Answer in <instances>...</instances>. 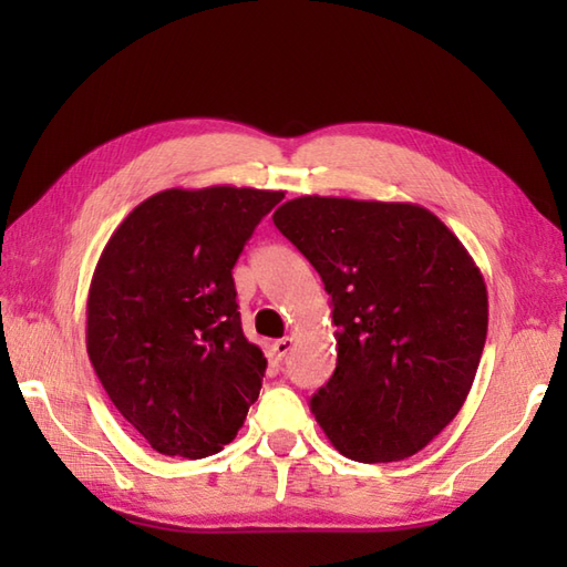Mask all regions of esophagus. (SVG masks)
Here are the masks:
<instances>
[{"label":"esophagus","instance_id":"obj_1","mask_svg":"<svg viewBox=\"0 0 567 567\" xmlns=\"http://www.w3.org/2000/svg\"><path fill=\"white\" fill-rule=\"evenodd\" d=\"M292 339L290 336H285V339H277L275 343H272V358L277 360V363H282V360L287 358V353L292 351Z\"/></svg>","mask_w":567,"mask_h":567}]
</instances>
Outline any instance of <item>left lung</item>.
<instances>
[{
  "instance_id": "left-lung-1",
  "label": "left lung",
  "mask_w": 567,
  "mask_h": 567,
  "mask_svg": "<svg viewBox=\"0 0 567 567\" xmlns=\"http://www.w3.org/2000/svg\"><path fill=\"white\" fill-rule=\"evenodd\" d=\"M272 221L321 275L339 329L311 414L351 461L419 453L473 388L487 339L483 272L419 204L315 195L285 202Z\"/></svg>"
}]
</instances>
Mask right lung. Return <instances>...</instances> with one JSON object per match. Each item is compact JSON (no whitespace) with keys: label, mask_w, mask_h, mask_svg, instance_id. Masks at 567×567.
Wrapping results in <instances>:
<instances>
[{"label":"right lung","mask_w":567,"mask_h":567,"mask_svg":"<svg viewBox=\"0 0 567 567\" xmlns=\"http://www.w3.org/2000/svg\"><path fill=\"white\" fill-rule=\"evenodd\" d=\"M285 192L214 185L141 202L104 246L87 297V353L153 451L197 461L244 426L265 375L240 329L234 265Z\"/></svg>","instance_id":"add662e5"}]
</instances>
